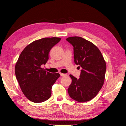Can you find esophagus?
I'll return each instance as SVG.
<instances>
[{
  "instance_id": "esophagus-1",
  "label": "esophagus",
  "mask_w": 126,
  "mask_h": 126,
  "mask_svg": "<svg viewBox=\"0 0 126 126\" xmlns=\"http://www.w3.org/2000/svg\"><path fill=\"white\" fill-rule=\"evenodd\" d=\"M60 75L61 76H66V74H63V73H60Z\"/></svg>"
}]
</instances>
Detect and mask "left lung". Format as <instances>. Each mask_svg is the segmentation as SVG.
Segmentation results:
<instances>
[{
  "mask_svg": "<svg viewBox=\"0 0 126 126\" xmlns=\"http://www.w3.org/2000/svg\"><path fill=\"white\" fill-rule=\"evenodd\" d=\"M66 40L74 47L75 63L82 68L79 79L70 75L72 82L68 93L77 102H87L97 95L104 84L106 62L99 48L91 41L79 36Z\"/></svg>",
  "mask_w": 126,
  "mask_h": 126,
  "instance_id": "1",
  "label": "left lung"
}]
</instances>
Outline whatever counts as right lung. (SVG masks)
Wrapping results in <instances>:
<instances>
[{"label": "right lung", "mask_w": 126, "mask_h": 126, "mask_svg": "<svg viewBox=\"0 0 126 126\" xmlns=\"http://www.w3.org/2000/svg\"><path fill=\"white\" fill-rule=\"evenodd\" d=\"M60 38H45L34 41L22 51L15 71L22 92L34 103H41L51 95L52 86L60 76L41 67L48 60L51 49L61 40Z\"/></svg>", "instance_id": "add662e5"}]
</instances>
